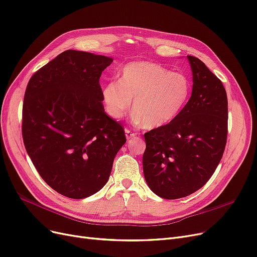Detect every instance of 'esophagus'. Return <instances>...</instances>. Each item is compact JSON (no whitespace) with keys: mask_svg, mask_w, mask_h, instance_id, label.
Returning <instances> with one entry per match:
<instances>
[{"mask_svg":"<svg viewBox=\"0 0 257 257\" xmlns=\"http://www.w3.org/2000/svg\"><path fill=\"white\" fill-rule=\"evenodd\" d=\"M125 132H126V138H127V140H132V139H135V138L137 137V135L135 134V132H132L131 130L126 129Z\"/></svg>","mask_w":257,"mask_h":257,"instance_id":"1","label":"esophagus"}]
</instances>
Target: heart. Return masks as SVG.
Segmentation results:
<instances>
[{
	"label": "heart",
	"instance_id": "heart-1",
	"mask_svg": "<svg viewBox=\"0 0 257 257\" xmlns=\"http://www.w3.org/2000/svg\"><path fill=\"white\" fill-rule=\"evenodd\" d=\"M192 83L183 73L165 66L136 61L123 66L118 82H109L102 89V99L109 115L120 119L131 109L134 120L148 130L165 127L175 120L191 94Z\"/></svg>",
	"mask_w": 257,
	"mask_h": 257
}]
</instances>
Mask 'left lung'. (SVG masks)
<instances>
[{
    "label": "left lung",
    "instance_id": "8db88e82",
    "mask_svg": "<svg viewBox=\"0 0 257 257\" xmlns=\"http://www.w3.org/2000/svg\"><path fill=\"white\" fill-rule=\"evenodd\" d=\"M193 72L192 96L178 117L144 135L143 172L149 188L164 199L197 192L213 176L227 136V97L207 66L187 56Z\"/></svg>",
    "mask_w": 257,
    "mask_h": 257
}]
</instances>
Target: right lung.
Returning a JSON list of instances; mask_svg holds the SVG:
<instances>
[{
    "instance_id": "1",
    "label": "right lung",
    "mask_w": 257,
    "mask_h": 257,
    "mask_svg": "<svg viewBox=\"0 0 257 257\" xmlns=\"http://www.w3.org/2000/svg\"><path fill=\"white\" fill-rule=\"evenodd\" d=\"M113 59L69 50L28 81L22 111L24 146L54 191L87 198L108 182L126 143L123 128L103 109L99 78Z\"/></svg>"
}]
</instances>
